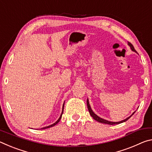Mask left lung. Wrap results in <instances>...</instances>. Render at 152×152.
Returning a JSON list of instances; mask_svg holds the SVG:
<instances>
[{
    "label": "left lung",
    "mask_w": 152,
    "mask_h": 152,
    "mask_svg": "<svg viewBox=\"0 0 152 152\" xmlns=\"http://www.w3.org/2000/svg\"><path fill=\"white\" fill-rule=\"evenodd\" d=\"M128 45L130 46V48H131V49H132V51H135V52L137 53V51H136V50H135L134 47H133V45L132 44V43H129V42H128ZM86 103H87V107H88V111H89V113H90V115H91L92 117L93 118V119H94V120L97 121L98 122L101 123H104V124H109V125H117V124H119V123H123V122L126 121H127V120H128L129 119V118H130L131 117H132V115H133V114H134V113H135V112H133V114H132V115H131V116H129V117H127V119H124V120L121 121H119V122H112V121H109L105 120V119H102V118L99 117V116H97V115H96V114H95V113H94L93 111H92V109H91V106H90L88 99H87V101H86Z\"/></svg>",
    "instance_id": "obj_1"
}]
</instances>
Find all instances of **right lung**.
<instances>
[{
    "label": "right lung",
    "mask_w": 152,
    "mask_h": 152,
    "mask_svg": "<svg viewBox=\"0 0 152 152\" xmlns=\"http://www.w3.org/2000/svg\"><path fill=\"white\" fill-rule=\"evenodd\" d=\"M64 104H63V107H62V112H61V115H60V118H59V119H58V120L57 121H56V123H53V124H52V125H49V126H48V127H43V128H42V129H45L50 128V127H53V126H55L56 124H58V123H59V121H60V120L61 119V115H62V114H63V111H64Z\"/></svg>",
    "instance_id": "1"
}]
</instances>
